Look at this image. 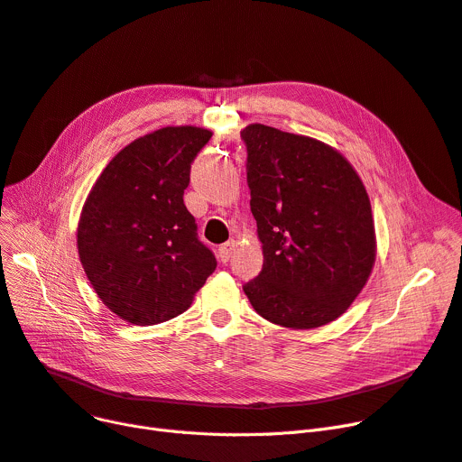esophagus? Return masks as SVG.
I'll return each mask as SVG.
<instances>
[{"instance_id":"obj_1","label":"esophagus","mask_w":462,"mask_h":462,"mask_svg":"<svg viewBox=\"0 0 462 462\" xmlns=\"http://www.w3.org/2000/svg\"><path fill=\"white\" fill-rule=\"evenodd\" d=\"M234 249H236L234 241H226V244H223L221 247H218V260H221L223 263H226V262L232 258Z\"/></svg>"}]
</instances>
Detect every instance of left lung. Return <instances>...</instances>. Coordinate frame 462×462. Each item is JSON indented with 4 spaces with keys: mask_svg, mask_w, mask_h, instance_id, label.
Wrapping results in <instances>:
<instances>
[{
    "mask_svg": "<svg viewBox=\"0 0 462 462\" xmlns=\"http://www.w3.org/2000/svg\"><path fill=\"white\" fill-rule=\"evenodd\" d=\"M241 140L263 249L245 294L273 324L324 326L352 305L374 265L367 190L352 164L319 140L260 124L241 131Z\"/></svg>",
    "mask_w": 462,
    "mask_h": 462,
    "instance_id": "1",
    "label": "left lung"
}]
</instances>
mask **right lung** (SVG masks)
Returning a JSON list of instances; mask_svg holds the SVG:
<instances>
[{
  "mask_svg": "<svg viewBox=\"0 0 462 462\" xmlns=\"http://www.w3.org/2000/svg\"><path fill=\"white\" fill-rule=\"evenodd\" d=\"M200 127H164L121 150L95 181L79 223V254L103 303L136 326L185 312L215 272L183 204Z\"/></svg>",
  "mask_w": 462,
  "mask_h": 462,
  "instance_id": "add662e5",
  "label": "right lung"
}]
</instances>
